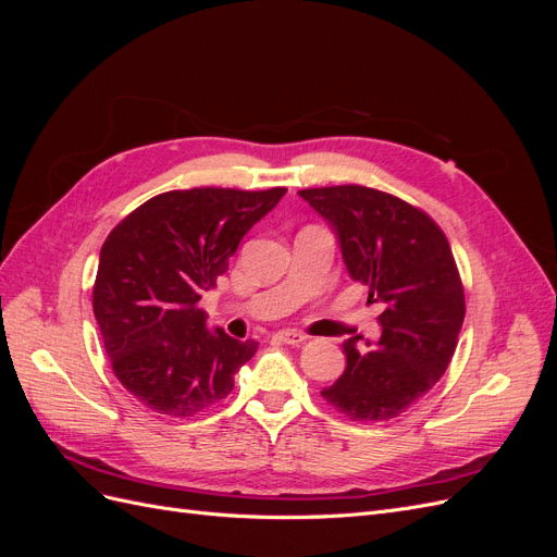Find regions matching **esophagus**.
<instances>
[{"instance_id": "obj_1", "label": "esophagus", "mask_w": 557, "mask_h": 557, "mask_svg": "<svg viewBox=\"0 0 557 557\" xmlns=\"http://www.w3.org/2000/svg\"><path fill=\"white\" fill-rule=\"evenodd\" d=\"M278 342H283V344H290V346H299V344H305L309 336L305 334V332H297V330H281V332H276L274 334Z\"/></svg>"}]
</instances>
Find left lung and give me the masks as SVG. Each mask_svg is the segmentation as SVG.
<instances>
[{
	"label": "left lung",
	"instance_id": "8db88e82",
	"mask_svg": "<svg viewBox=\"0 0 557 557\" xmlns=\"http://www.w3.org/2000/svg\"><path fill=\"white\" fill-rule=\"evenodd\" d=\"M299 197L334 230L367 301L383 307L374 348H358V336L344 342V374L320 395L350 420H391L442 379L458 346L465 290L446 234L425 211L364 185Z\"/></svg>",
	"mask_w": 557,
	"mask_h": 557
}]
</instances>
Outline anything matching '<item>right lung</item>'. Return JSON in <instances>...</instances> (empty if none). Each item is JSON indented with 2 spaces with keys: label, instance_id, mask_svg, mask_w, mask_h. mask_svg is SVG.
Instances as JSON below:
<instances>
[{
  "label": "right lung",
  "instance_id": "right-lung-1",
  "mask_svg": "<svg viewBox=\"0 0 557 557\" xmlns=\"http://www.w3.org/2000/svg\"><path fill=\"white\" fill-rule=\"evenodd\" d=\"M285 188L162 193L117 223L99 252L92 311L115 379L148 409L188 418L225 399L258 342L207 327L199 299Z\"/></svg>",
  "mask_w": 557,
  "mask_h": 557
}]
</instances>
